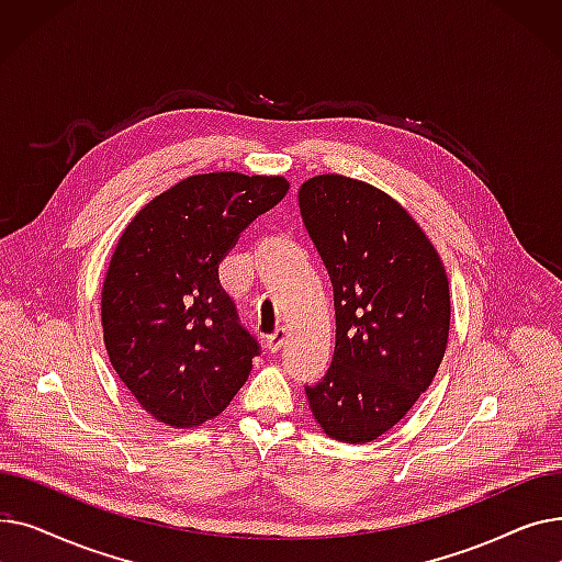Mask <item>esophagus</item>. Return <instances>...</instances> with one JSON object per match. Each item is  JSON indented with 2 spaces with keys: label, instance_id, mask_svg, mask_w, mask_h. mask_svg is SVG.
<instances>
[{
  "label": "esophagus",
  "instance_id": "obj_1",
  "mask_svg": "<svg viewBox=\"0 0 562 562\" xmlns=\"http://www.w3.org/2000/svg\"><path fill=\"white\" fill-rule=\"evenodd\" d=\"M284 339H286V330H284V328H278L273 335L266 337V350L278 352V350L282 348V344H284Z\"/></svg>",
  "mask_w": 562,
  "mask_h": 562
}]
</instances>
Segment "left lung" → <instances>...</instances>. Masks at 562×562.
Returning <instances> with one entry per match:
<instances>
[{
    "label": "left lung",
    "mask_w": 562,
    "mask_h": 562,
    "mask_svg": "<svg viewBox=\"0 0 562 562\" xmlns=\"http://www.w3.org/2000/svg\"><path fill=\"white\" fill-rule=\"evenodd\" d=\"M299 204L337 321L333 364L305 394L323 432L367 445L407 415L445 358L447 271L417 221L367 182L316 175Z\"/></svg>",
    "instance_id": "obj_1"
}]
</instances>
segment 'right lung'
<instances>
[{"label":"right lung","instance_id":"obj_1","mask_svg":"<svg viewBox=\"0 0 562 562\" xmlns=\"http://www.w3.org/2000/svg\"><path fill=\"white\" fill-rule=\"evenodd\" d=\"M280 175H191L125 227L102 286L109 360L138 405L172 428L218 417L259 356L218 263L286 195Z\"/></svg>","mask_w":562,"mask_h":562}]
</instances>
